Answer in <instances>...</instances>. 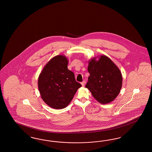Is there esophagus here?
Returning a JSON list of instances; mask_svg holds the SVG:
<instances>
[{"label":"esophagus","mask_w":152,"mask_h":152,"mask_svg":"<svg viewBox=\"0 0 152 152\" xmlns=\"http://www.w3.org/2000/svg\"><path fill=\"white\" fill-rule=\"evenodd\" d=\"M85 81H82V82L81 83V84L82 85V86H84V85H85Z\"/></svg>","instance_id":"1"}]
</instances>
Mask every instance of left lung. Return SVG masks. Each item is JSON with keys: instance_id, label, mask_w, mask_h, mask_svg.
I'll return each mask as SVG.
<instances>
[{"instance_id": "1", "label": "left lung", "mask_w": 152, "mask_h": 152, "mask_svg": "<svg viewBox=\"0 0 152 152\" xmlns=\"http://www.w3.org/2000/svg\"><path fill=\"white\" fill-rule=\"evenodd\" d=\"M90 76L85 87L98 102L107 104L113 101L120 93L122 75L119 68L106 55L89 61Z\"/></svg>"}]
</instances>
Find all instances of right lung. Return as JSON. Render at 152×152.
I'll return each mask as SVG.
<instances>
[{
  "label": "right lung",
  "mask_w": 152,
  "mask_h": 152,
  "mask_svg": "<svg viewBox=\"0 0 152 152\" xmlns=\"http://www.w3.org/2000/svg\"><path fill=\"white\" fill-rule=\"evenodd\" d=\"M64 55H56L43 68L38 80V87L43 101L55 109L66 107L81 85L67 66Z\"/></svg>",
  "instance_id": "obj_1"
}]
</instances>
